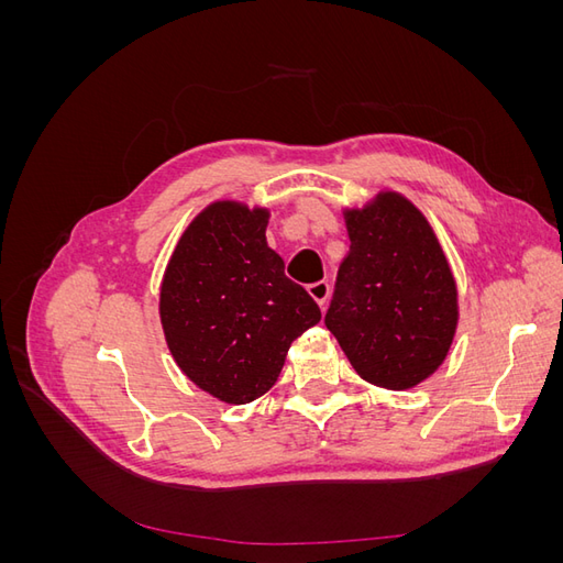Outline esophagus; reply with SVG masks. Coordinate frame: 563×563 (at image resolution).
I'll use <instances>...</instances> for the list:
<instances>
[{"label":"esophagus","instance_id":"esophagus-1","mask_svg":"<svg viewBox=\"0 0 563 563\" xmlns=\"http://www.w3.org/2000/svg\"><path fill=\"white\" fill-rule=\"evenodd\" d=\"M308 291H310V296L321 305H327L329 302V296H331V284L327 282V279H321V282H314V284H310L308 286Z\"/></svg>","mask_w":563,"mask_h":563}]
</instances>
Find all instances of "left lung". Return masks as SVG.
Segmentation results:
<instances>
[{
    "mask_svg": "<svg viewBox=\"0 0 563 563\" xmlns=\"http://www.w3.org/2000/svg\"><path fill=\"white\" fill-rule=\"evenodd\" d=\"M345 225L350 253L323 321L366 383L411 389L444 364L457 329V288L444 249L399 192L345 209Z\"/></svg>",
    "mask_w": 563,
    "mask_h": 563,
    "instance_id": "left-lung-1",
    "label": "left lung"
}]
</instances>
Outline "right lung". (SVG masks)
<instances>
[{"label":"right lung","instance_id":"1","mask_svg":"<svg viewBox=\"0 0 563 563\" xmlns=\"http://www.w3.org/2000/svg\"><path fill=\"white\" fill-rule=\"evenodd\" d=\"M269 211L213 201L178 240L159 288L166 345L199 389L249 404L277 383L288 347L321 319L265 240Z\"/></svg>","mask_w":563,"mask_h":563}]
</instances>
